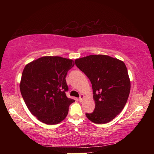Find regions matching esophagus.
Instances as JSON below:
<instances>
[{
    "label": "esophagus",
    "instance_id": "1",
    "mask_svg": "<svg viewBox=\"0 0 154 154\" xmlns=\"http://www.w3.org/2000/svg\"><path fill=\"white\" fill-rule=\"evenodd\" d=\"M83 98H84V95H83V94H81L80 96H79V100L80 101V102H82Z\"/></svg>",
    "mask_w": 154,
    "mask_h": 154
}]
</instances>
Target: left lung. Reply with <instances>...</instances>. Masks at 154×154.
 Segmentation results:
<instances>
[{"mask_svg":"<svg viewBox=\"0 0 154 154\" xmlns=\"http://www.w3.org/2000/svg\"><path fill=\"white\" fill-rule=\"evenodd\" d=\"M75 65L92 83L95 109L85 113L95 124L111 122L126 105L130 81L123 61L106 55H90L75 60Z\"/></svg>","mask_w":154,"mask_h":154,"instance_id":"8db88e82","label":"left lung"}]
</instances>
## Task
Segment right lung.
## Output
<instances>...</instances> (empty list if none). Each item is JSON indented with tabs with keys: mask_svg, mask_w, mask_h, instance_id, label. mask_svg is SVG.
<instances>
[{
	"mask_svg": "<svg viewBox=\"0 0 154 154\" xmlns=\"http://www.w3.org/2000/svg\"><path fill=\"white\" fill-rule=\"evenodd\" d=\"M74 66L71 59L43 56L26 65L20 84L28 109L43 123L57 124L66 118L75 100L67 98L65 78Z\"/></svg>",
	"mask_w": 154,
	"mask_h": 154,
	"instance_id": "add662e5",
	"label": "right lung"
}]
</instances>
